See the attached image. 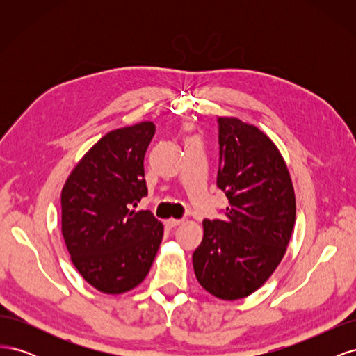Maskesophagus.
I'll return each mask as SVG.
<instances>
[{
	"mask_svg": "<svg viewBox=\"0 0 356 356\" xmlns=\"http://www.w3.org/2000/svg\"><path fill=\"white\" fill-rule=\"evenodd\" d=\"M182 222V220H175V218H169V220H166V225L168 227H177V225H179Z\"/></svg>",
	"mask_w": 356,
	"mask_h": 356,
	"instance_id": "esophagus-1",
	"label": "esophagus"
}]
</instances>
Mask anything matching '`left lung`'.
<instances>
[{"label":"left lung","mask_w":356,"mask_h":356,"mask_svg":"<svg viewBox=\"0 0 356 356\" xmlns=\"http://www.w3.org/2000/svg\"><path fill=\"white\" fill-rule=\"evenodd\" d=\"M217 186L229 199L224 220H204L193 252L199 284L221 300L248 297L264 285L286 252L296 195L285 160L257 126L218 118Z\"/></svg>","instance_id":"1"}]
</instances>
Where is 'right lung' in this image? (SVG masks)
Instances as JSON below:
<instances>
[{
  "mask_svg": "<svg viewBox=\"0 0 356 356\" xmlns=\"http://www.w3.org/2000/svg\"><path fill=\"white\" fill-rule=\"evenodd\" d=\"M154 132V123L141 122L104 135L60 193L71 261L105 294H123L141 284L163 238V224L152 212L132 209L147 196L144 156Z\"/></svg>",
  "mask_w": 356,
  "mask_h": 356,
  "instance_id": "add662e5",
  "label": "right lung"
}]
</instances>
